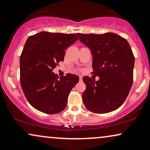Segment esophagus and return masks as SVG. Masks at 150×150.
I'll list each match as a JSON object with an SVG mask.
<instances>
[{
	"label": "esophagus",
	"mask_w": 150,
	"mask_h": 150,
	"mask_svg": "<svg viewBox=\"0 0 150 150\" xmlns=\"http://www.w3.org/2000/svg\"><path fill=\"white\" fill-rule=\"evenodd\" d=\"M79 79H80V81H83V76H79Z\"/></svg>",
	"instance_id": "34e87169"
}]
</instances>
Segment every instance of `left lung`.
Returning <instances> with one entry per match:
<instances>
[{
	"label": "left lung",
	"instance_id": "obj_1",
	"mask_svg": "<svg viewBox=\"0 0 150 150\" xmlns=\"http://www.w3.org/2000/svg\"><path fill=\"white\" fill-rule=\"evenodd\" d=\"M81 42L93 54L92 74L96 81L84 76L86 89L83 93L85 107L95 113L116 110L126 100L133 83L134 56L126 39L113 33H77Z\"/></svg>",
	"mask_w": 150,
	"mask_h": 150
}]
</instances>
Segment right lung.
Returning <instances> with one entry per match:
<instances>
[{
  "instance_id": "obj_1",
  "label": "right lung",
  "mask_w": 150,
  "mask_h": 150,
  "mask_svg": "<svg viewBox=\"0 0 150 150\" xmlns=\"http://www.w3.org/2000/svg\"><path fill=\"white\" fill-rule=\"evenodd\" d=\"M79 40L75 34L40 32L30 36L20 55V84L33 107L46 114H56L67 106L78 76L67 74L58 79L53 69L64 61L65 50Z\"/></svg>"
}]
</instances>
